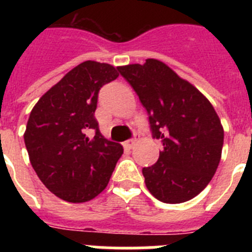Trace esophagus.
Returning a JSON list of instances; mask_svg holds the SVG:
<instances>
[{"instance_id":"obj_1","label":"esophagus","mask_w":252,"mask_h":252,"mask_svg":"<svg viewBox=\"0 0 252 252\" xmlns=\"http://www.w3.org/2000/svg\"><path fill=\"white\" fill-rule=\"evenodd\" d=\"M137 139H139V137H137V135H135V136H133L132 139L127 140V141H126L124 144L125 149H127V150H131V149L135 148V145H136V142H137Z\"/></svg>"}]
</instances>
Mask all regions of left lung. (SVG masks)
<instances>
[{
    "mask_svg": "<svg viewBox=\"0 0 252 252\" xmlns=\"http://www.w3.org/2000/svg\"><path fill=\"white\" fill-rule=\"evenodd\" d=\"M149 113L153 136L162 151L142 169L146 188L164 203H183L208 186L221 160L223 127L211 102L165 63L119 66Z\"/></svg>",
    "mask_w": 252,
    "mask_h": 252,
    "instance_id": "left-lung-1",
    "label": "left lung"
}]
</instances>
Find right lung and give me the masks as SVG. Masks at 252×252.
<instances>
[{
	"instance_id": "1",
	"label": "right lung",
	"mask_w": 252,
	"mask_h": 252,
	"mask_svg": "<svg viewBox=\"0 0 252 252\" xmlns=\"http://www.w3.org/2000/svg\"><path fill=\"white\" fill-rule=\"evenodd\" d=\"M117 68L93 60L66 73L37 101L24 140L44 186L63 201L83 203L107 187L124 149L104 139L94 117L98 92ZM96 131L91 139L86 131Z\"/></svg>"
}]
</instances>
